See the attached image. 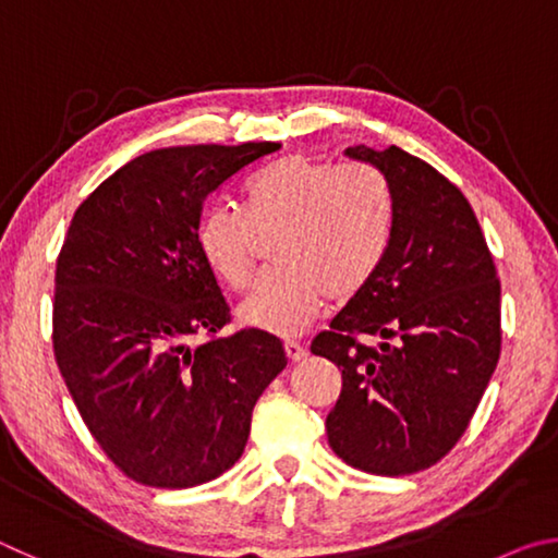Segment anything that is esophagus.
<instances>
[{
  "label": "esophagus",
  "mask_w": 558,
  "mask_h": 558,
  "mask_svg": "<svg viewBox=\"0 0 558 558\" xmlns=\"http://www.w3.org/2000/svg\"><path fill=\"white\" fill-rule=\"evenodd\" d=\"M286 354H288L290 362H302V359L307 356V349L302 347L300 342H295V339H288V342H286Z\"/></svg>",
  "instance_id": "34e87169"
}]
</instances>
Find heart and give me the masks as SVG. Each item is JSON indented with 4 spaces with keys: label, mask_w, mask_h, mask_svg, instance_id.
<instances>
[{
    "label": "heart",
    "mask_w": 558,
    "mask_h": 558,
    "mask_svg": "<svg viewBox=\"0 0 558 558\" xmlns=\"http://www.w3.org/2000/svg\"><path fill=\"white\" fill-rule=\"evenodd\" d=\"M393 206L372 169L332 167L290 155L253 179L245 211L211 204L196 226L206 266L231 290L256 276L260 241L278 235L280 266L241 302L239 319L263 332L292 337L315 323L325 305L359 295L376 276L391 239Z\"/></svg>",
    "instance_id": "b5f03b06"
}]
</instances>
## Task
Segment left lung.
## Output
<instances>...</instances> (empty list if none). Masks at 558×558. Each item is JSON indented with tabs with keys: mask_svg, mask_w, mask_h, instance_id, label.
<instances>
[{
	"mask_svg": "<svg viewBox=\"0 0 558 558\" xmlns=\"http://www.w3.org/2000/svg\"><path fill=\"white\" fill-rule=\"evenodd\" d=\"M344 155L384 174L393 221L369 286L310 347L342 372L327 440L347 465L411 475L448 456L483 399L502 349L499 278L475 211L438 169L396 145Z\"/></svg>",
	"mask_w": 558,
	"mask_h": 558,
	"instance_id": "1",
	"label": "left lung"
}]
</instances>
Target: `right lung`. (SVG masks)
I'll return each instance as SVG.
<instances>
[{"label":"right lung","instance_id":"obj_1","mask_svg":"<svg viewBox=\"0 0 558 558\" xmlns=\"http://www.w3.org/2000/svg\"><path fill=\"white\" fill-rule=\"evenodd\" d=\"M278 149H153L73 214L56 260V364L93 438L140 485L223 475L253 405L286 369L282 342L263 329L216 337L231 310L196 245L206 196ZM196 333L207 339L189 348Z\"/></svg>","mask_w":558,"mask_h":558}]
</instances>
